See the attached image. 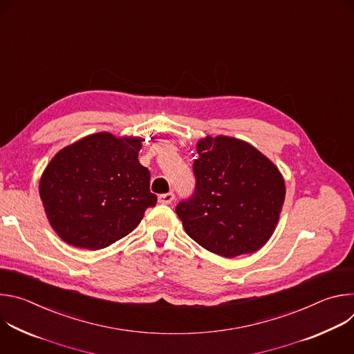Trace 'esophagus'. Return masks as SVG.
Returning a JSON list of instances; mask_svg holds the SVG:
<instances>
[{"label": "esophagus", "mask_w": 354, "mask_h": 354, "mask_svg": "<svg viewBox=\"0 0 354 354\" xmlns=\"http://www.w3.org/2000/svg\"><path fill=\"white\" fill-rule=\"evenodd\" d=\"M175 198V194L171 192V193H165V194H161L158 196V201L161 205H171L172 201Z\"/></svg>", "instance_id": "34e87169"}]
</instances>
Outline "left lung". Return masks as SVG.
Segmentation results:
<instances>
[{
    "label": "left lung",
    "mask_w": 354,
    "mask_h": 354,
    "mask_svg": "<svg viewBox=\"0 0 354 354\" xmlns=\"http://www.w3.org/2000/svg\"><path fill=\"white\" fill-rule=\"evenodd\" d=\"M196 151L194 193L176 206L186 234L224 258L254 254L277 227L286 197L283 175L239 138L207 136Z\"/></svg>",
    "instance_id": "1"
}]
</instances>
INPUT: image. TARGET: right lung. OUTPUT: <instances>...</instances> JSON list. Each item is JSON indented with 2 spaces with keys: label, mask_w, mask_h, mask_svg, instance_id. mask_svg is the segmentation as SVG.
<instances>
[{
  "label": "right lung",
  "mask_w": 354,
  "mask_h": 354,
  "mask_svg": "<svg viewBox=\"0 0 354 354\" xmlns=\"http://www.w3.org/2000/svg\"><path fill=\"white\" fill-rule=\"evenodd\" d=\"M144 140L100 131L64 147L47 164L39 193L50 225L66 243L106 248L156 206L149 171L138 161Z\"/></svg>",
  "instance_id": "obj_1"
}]
</instances>
